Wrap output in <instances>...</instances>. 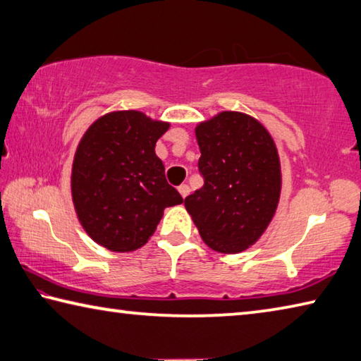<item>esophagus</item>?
I'll return each mask as SVG.
<instances>
[{
    "instance_id": "34e87169",
    "label": "esophagus",
    "mask_w": 361,
    "mask_h": 361,
    "mask_svg": "<svg viewBox=\"0 0 361 361\" xmlns=\"http://www.w3.org/2000/svg\"><path fill=\"white\" fill-rule=\"evenodd\" d=\"M178 192L181 194V197L185 199L186 195L189 194V186H188V185H180V186H178Z\"/></svg>"
}]
</instances>
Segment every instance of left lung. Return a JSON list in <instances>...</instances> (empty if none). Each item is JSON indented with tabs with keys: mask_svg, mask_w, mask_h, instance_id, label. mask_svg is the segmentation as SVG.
I'll list each match as a JSON object with an SVG mask.
<instances>
[{
	"mask_svg": "<svg viewBox=\"0 0 361 361\" xmlns=\"http://www.w3.org/2000/svg\"><path fill=\"white\" fill-rule=\"evenodd\" d=\"M204 186L185 207L207 247L235 255L255 245L276 215L282 166L276 142L247 113L219 111L195 126Z\"/></svg>",
	"mask_w": 361,
	"mask_h": 361,
	"instance_id": "obj_1",
	"label": "left lung"
}]
</instances>
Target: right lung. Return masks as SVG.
<instances>
[{"instance_id": "1", "label": "right lung", "mask_w": 361, "mask_h": 361, "mask_svg": "<svg viewBox=\"0 0 361 361\" xmlns=\"http://www.w3.org/2000/svg\"><path fill=\"white\" fill-rule=\"evenodd\" d=\"M169 129L170 122L121 109L95 119L79 140L71 166L73 205L87 235L109 252L143 247L164 210L183 202L156 156V142Z\"/></svg>"}]
</instances>
